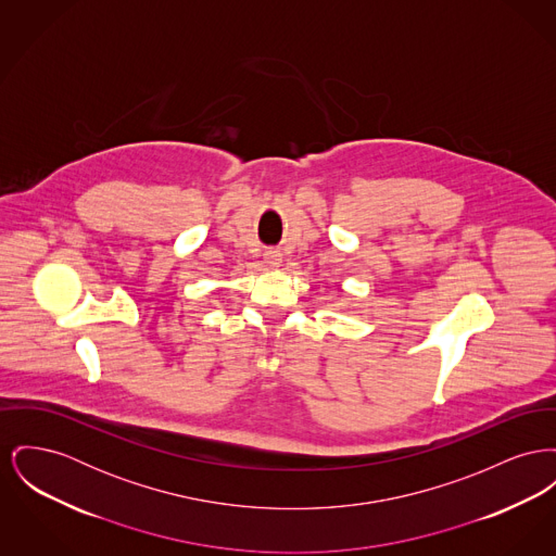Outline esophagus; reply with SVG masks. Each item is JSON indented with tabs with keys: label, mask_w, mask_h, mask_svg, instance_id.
<instances>
[{
	"label": "esophagus",
	"mask_w": 556,
	"mask_h": 556,
	"mask_svg": "<svg viewBox=\"0 0 556 556\" xmlns=\"http://www.w3.org/2000/svg\"><path fill=\"white\" fill-rule=\"evenodd\" d=\"M264 262H266V266L277 268V266L281 264V254H279L277 250H266V252H264Z\"/></svg>",
	"instance_id": "obj_1"
}]
</instances>
